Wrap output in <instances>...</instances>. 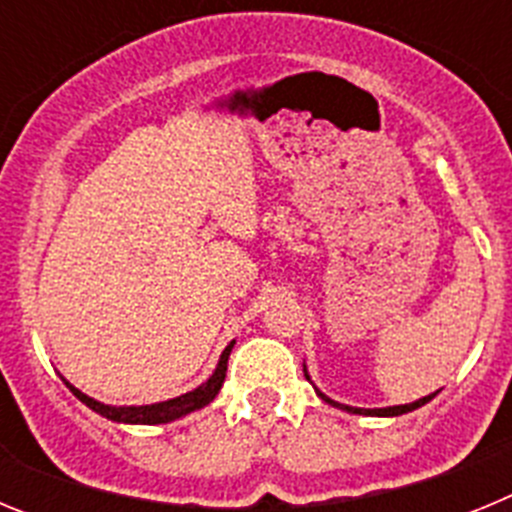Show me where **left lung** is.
I'll return each mask as SVG.
<instances>
[{"label":"left lung","mask_w":512,"mask_h":512,"mask_svg":"<svg viewBox=\"0 0 512 512\" xmlns=\"http://www.w3.org/2000/svg\"><path fill=\"white\" fill-rule=\"evenodd\" d=\"M305 377H307V369H305ZM307 379H310V377H307ZM318 395H320V400L330 402L333 408L348 410V413H356V415H382V418H390V415H402V413H410V410L420 408V405H425V402H428V400H433V395H436V392H433V395H428V397H420V400L410 402V405H395V408H374V410H366V408H348V405H338V402H333V400H330V397H325L323 392H318Z\"/></svg>","instance_id":"8db88e82"}]
</instances>
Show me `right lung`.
Returning <instances> with one entry per match:
<instances>
[{"label":"right lung","instance_id":"obj_1","mask_svg":"<svg viewBox=\"0 0 512 512\" xmlns=\"http://www.w3.org/2000/svg\"><path fill=\"white\" fill-rule=\"evenodd\" d=\"M235 343V341H233ZM233 343L223 351L220 361H217V369L212 372V377L207 379L205 384H200L197 390L187 392V395H179L174 400H166V402H153V405H130V408H112V405H104V402L92 400L89 395L79 392L74 384L66 382L71 392L79 397L87 408H92L94 413H99L102 418L107 420H115V423H140V425H158V423H171L176 418H184V415L194 413V410L205 408L215 400V395L220 392L225 382V372H228V356L233 351Z\"/></svg>","mask_w":512,"mask_h":512}]
</instances>
